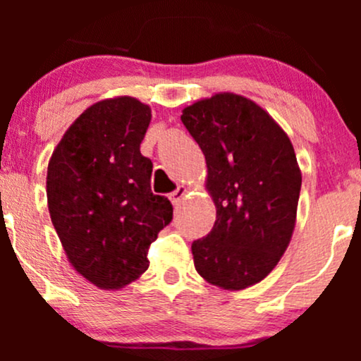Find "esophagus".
Segmentation results:
<instances>
[{
  "label": "esophagus",
  "mask_w": 361,
  "mask_h": 361,
  "mask_svg": "<svg viewBox=\"0 0 361 361\" xmlns=\"http://www.w3.org/2000/svg\"><path fill=\"white\" fill-rule=\"evenodd\" d=\"M185 195H186L185 186H178L175 192L169 193V200H171L173 205H180L181 200H183V198H185Z\"/></svg>",
  "instance_id": "esophagus-1"
}]
</instances>
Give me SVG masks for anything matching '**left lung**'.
<instances>
[{"instance_id":"8db88e82","label":"left lung","mask_w":361,"mask_h":361,"mask_svg":"<svg viewBox=\"0 0 361 361\" xmlns=\"http://www.w3.org/2000/svg\"><path fill=\"white\" fill-rule=\"evenodd\" d=\"M181 122L207 161L217 217L192 244L209 283L243 290L276 267L295 226L302 176L292 142L261 106L221 93L186 106Z\"/></svg>"}]
</instances>
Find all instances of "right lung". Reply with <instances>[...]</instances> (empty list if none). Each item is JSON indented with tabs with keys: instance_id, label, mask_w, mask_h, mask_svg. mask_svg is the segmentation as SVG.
<instances>
[{
	"instance_id": "obj_1",
	"label": "right lung",
	"mask_w": 361,
	"mask_h": 361,
	"mask_svg": "<svg viewBox=\"0 0 361 361\" xmlns=\"http://www.w3.org/2000/svg\"><path fill=\"white\" fill-rule=\"evenodd\" d=\"M151 117L130 97L94 103L49 163L56 233L76 271L100 288H122L146 271L149 246L173 221L171 202L151 192V159L140 154Z\"/></svg>"
}]
</instances>
